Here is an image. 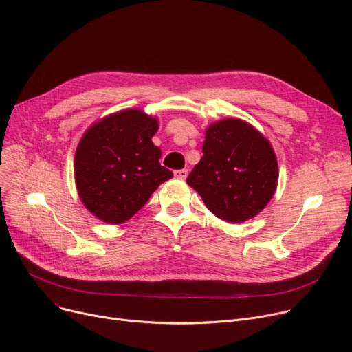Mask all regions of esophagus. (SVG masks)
<instances>
[{
	"label": "esophagus",
	"instance_id": "obj_1",
	"mask_svg": "<svg viewBox=\"0 0 352 352\" xmlns=\"http://www.w3.org/2000/svg\"><path fill=\"white\" fill-rule=\"evenodd\" d=\"M174 175L177 177V178H179V179H186L187 177H188V170H177L175 173H174Z\"/></svg>",
	"mask_w": 352,
	"mask_h": 352
}]
</instances>
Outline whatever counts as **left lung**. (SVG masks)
I'll list each match as a JSON object with an SVG mask.
<instances>
[{
  "mask_svg": "<svg viewBox=\"0 0 352 352\" xmlns=\"http://www.w3.org/2000/svg\"><path fill=\"white\" fill-rule=\"evenodd\" d=\"M202 154L187 182L215 217L238 224L265 208L278 182V165L260 131L243 120L217 121L207 128Z\"/></svg>",
  "mask_w": 352,
  "mask_h": 352,
  "instance_id": "1",
  "label": "left lung"
}]
</instances>
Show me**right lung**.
<instances>
[{
    "label": "right lung",
    "instance_id": "1",
    "mask_svg": "<svg viewBox=\"0 0 352 352\" xmlns=\"http://www.w3.org/2000/svg\"><path fill=\"white\" fill-rule=\"evenodd\" d=\"M157 118L124 109L92 124L74 160L82 204L104 223L122 224L137 214L173 173L160 164L151 141Z\"/></svg>",
    "mask_w": 352,
    "mask_h": 352
}]
</instances>
